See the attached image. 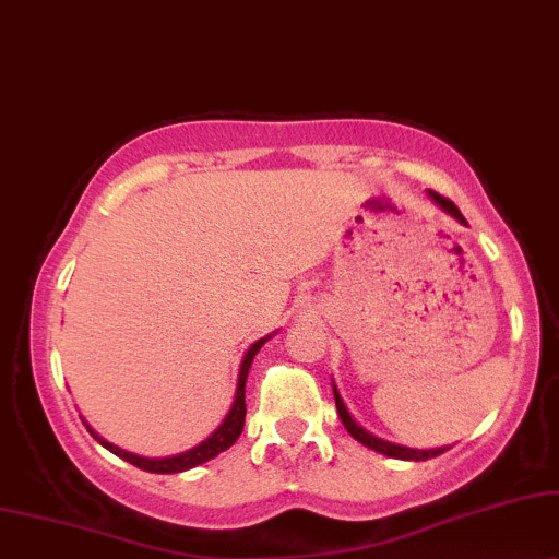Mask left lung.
Masks as SVG:
<instances>
[{"mask_svg":"<svg viewBox=\"0 0 559 559\" xmlns=\"http://www.w3.org/2000/svg\"><path fill=\"white\" fill-rule=\"evenodd\" d=\"M429 197H431V202H437V204H440L442 210L448 212V214H452V217H455L457 222H463V225H467L463 214H460L457 206L452 204L448 197H442V193H437V191H429ZM332 391H334V404H337V414H340L342 424H345V429L349 431V435H353L355 440L360 442V444H366V448L376 450V452H381V455L396 457V460H429V457H437V455H442L444 450H450V448H437V450H414V448H404V444H393V442H385V440H381V437L370 435V431L362 429L360 424H357V421L353 419V416H349L347 406H345V401H342L340 391H337V385H332Z\"/></svg>","mask_w":559,"mask_h":559,"instance_id":"left-lung-1","label":"left lung"}]
</instances>
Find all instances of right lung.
<instances>
[{"mask_svg":"<svg viewBox=\"0 0 559 559\" xmlns=\"http://www.w3.org/2000/svg\"><path fill=\"white\" fill-rule=\"evenodd\" d=\"M273 334H267V337L258 340L255 345H250L248 353L242 357V366H240V376H237V391H235V401H233V408H229L225 421L219 424L217 429L212 431L210 437H206L204 442H199L197 448L181 452V455H170V457H140V455H132L128 450H119L117 444H111L104 440V437L96 435V431L88 427L86 429L92 431V437L96 442L102 444V448H107L109 452H115L117 457L128 460L130 465L140 467V471H147V473H181V471H189V467H197L206 463V460L217 457L219 452H225L227 448H233L237 442V437L242 435V427H245V383H248V373H250V366H252V357L258 355V349L265 345L267 340H271Z\"/></svg>","mask_w":559,"mask_h":559,"instance_id":"obj_1","label":"right lung"}]
</instances>
